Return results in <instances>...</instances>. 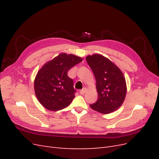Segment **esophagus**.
<instances>
[{
	"label": "esophagus",
	"mask_w": 159,
	"mask_h": 159,
	"mask_svg": "<svg viewBox=\"0 0 159 159\" xmlns=\"http://www.w3.org/2000/svg\"><path fill=\"white\" fill-rule=\"evenodd\" d=\"M85 91H86V88H83L80 91V93L81 95H84V94L85 93Z\"/></svg>",
	"instance_id": "1"
}]
</instances>
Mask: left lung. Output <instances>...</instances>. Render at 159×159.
I'll return each mask as SVG.
<instances>
[{
  "label": "left lung",
  "instance_id": "8db88e82",
  "mask_svg": "<svg viewBox=\"0 0 159 159\" xmlns=\"http://www.w3.org/2000/svg\"><path fill=\"white\" fill-rule=\"evenodd\" d=\"M96 81L98 99L90 107L103 114H109L121 106L127 93L123 72L113 61L99 54L86 57Z\"/></svg>",
  "mask_w": 159,
  "mask_h": 159
}]
</instances>
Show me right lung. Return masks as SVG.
Segmentation results:
<instances>
[{
	"instance_id": "add662e5",
	"label": "right lung",
	"mask_w": 159,
	"mask_h": 159,
	"mask_svg": "<svg viewBox=\"0 0 159 159\" xmlns=\"http://www.w3.org/2000/svg\"><path fill=\"white\" fill-rule=\"evenodd\" d=\"M82 60L75 55L61 53L42 66L36 75L34 85L36 98L43 107L57 111L71 103L76 91L68 71Z\"/></svg>"
}]
</instances>
